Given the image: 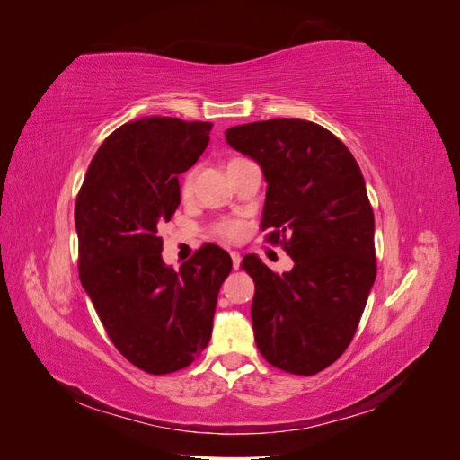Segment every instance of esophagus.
<instances>
[{
  "instance_id": "esophagus-1",
  "label": "esophagus",
  "mask_w": 460,
  "mask_h": 460,
  "mask_svg": "<svg viewBox=\"0 0 460 460\" xmlns=\"http://www.w3.org/2000/svg\"><path fill=\"white\" fill-rule=\"evenodd\" d=\"M230 257H232V267H234V270H238L240 264H242V255H240L238 252H232Z\"/></svg>"
}]
</instances>
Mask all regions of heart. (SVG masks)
Wrapping results in <instances>:
<instances>
[{"label":"heart","mask_w":460,"mask_h":460,"mask_svg":"<svg viewBox=\"0 0 460 460\" xmlns=\"http://www.w3.org/2000/svg\"><path fill=\"white\" fill-rule=\"evenodd\" d=\"M238 161H242V157H234L228 164L238 163ZM193 178H196V172H193V171L188 172L186 178H184V182H182V196H184V198H188L190 193H191V190H193ZM215 232H217L218 235H222V238L235 240V238H240L242 226H240L235 220H222V222H218V225H217Z\"/></svg>","instance_id":"heart-1"}]
</instances>
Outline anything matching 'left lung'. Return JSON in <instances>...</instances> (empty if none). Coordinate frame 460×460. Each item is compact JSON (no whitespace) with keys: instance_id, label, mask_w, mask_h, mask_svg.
I'll list each match as a JSON object with an SVG mask.
<instances>
[{"instance_id":"1","label":"left lung","mask_w":460,"mask_h":460,"mask_svg":"<svg viewBox=\"0 0 460 460\" xmlns=\"http://www.w3.org/2000/svg\"><path fill=\"white\" fill-rule=\"evenodd\" d=\"M235 151L267 180L262 230L294 269L272 272L257 255L252 323L261 355L284 372L313 376L351 343L376 280L374 213L363 172L330 130L301 119H270L226 130Z\"/></svg>"}]
</instances>
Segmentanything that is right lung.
<instances>
[{"instance_id": "obj_1", "label": "right lung", "mask_w": 460, "mask_h": 460, "mask_svg": "<svg viewBox=\"0 0 460 460\" xmlns=\"http://www.w3.org/2000/svg\"><path fill=\"white\" fill-rule=\"evenodd\" d=\"M211 128L174 117L122 124L97 149L76 198L82 288L120 355L149 374L186 368L205 349L232 270L215 243L178 270L166 267L157 234L180 205L178 176L201 157Z\"/></svg>"}]
</instances>
